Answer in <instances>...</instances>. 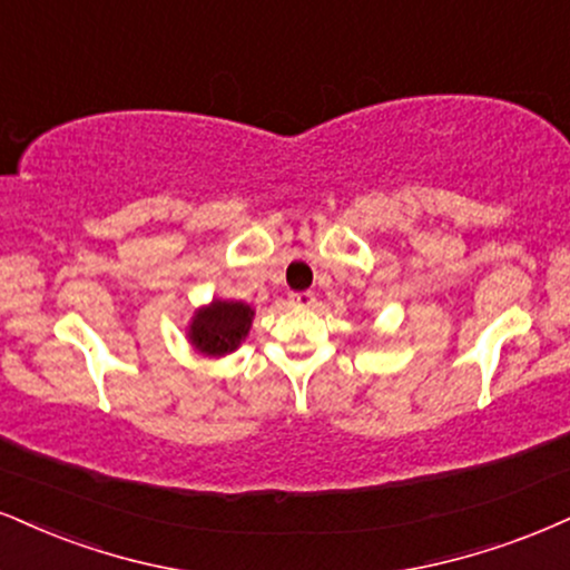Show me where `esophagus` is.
<instances>
[{"label":"esophagus","instance_id":"34e87169","mask_svg":"<svg viewBox=\"0 0 570 570\" xmlns=\"http://www.w3.org/2000/svg\"><path fill=\"white\" fill-rule=\"evenodd\" d=\"M291 304L293 306H314V304H317V298H314V293H291Z\"/></svg>","mask_w":570,"mask_h":570}]
</instances>
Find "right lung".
I'll return each instance as SVG.
<instances>
[{
	"label": "right lung",
	"instance_id": "add662e5",
	"mask_svg": "<svg viewBox=\"0 0 570 570\" xmlns=\"http://www.w3.org/2000/svg\"><path fill=\"white\" fill-rule=\"evenodd\" d=\"M256 308L243 301L214 298L206 306H198L187 322V341L198 354L208 360H219L240 348L248 338Z\"/></svg>",
	"mask_w": 570,
	"mask_h": 570
}]
</instances>
